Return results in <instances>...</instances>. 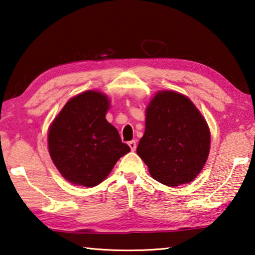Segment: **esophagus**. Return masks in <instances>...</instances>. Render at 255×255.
I'll return each mask as SVG.
<instances>
[{
  "label": "esophagus",
  "mask_w": 255,
  "mask_h": 255,
  "mask_svg": "<svg viewBox=\"0 0 255 255\" xmlns=\"http://www.w3.org/2000/svg\"><path fill=\"white\" fill-rule=\"evenodd\" d=\"M128 145H129V147H130L131 150H135L136 149V141L135 140H130L128 143Z\"/></svg>",
  "instance_id": "34e87169"
}]
</instances>
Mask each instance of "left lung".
<instances>
[{"label": "left lung", "mask_w": 255, "mask_h": 255, "mask_svg": "<svg viewBox=\"0 0 255 255\" xmlns=\"http://www.w3.org/2000/svg\"><path fill=\"white\" fill-rule=\"evenodd\" d=\"M210 131L192 101L174 91H159L146 108L145 132L137 154L152 178L169 187L189 183L208 158Z\"/></svg>", "instance_id": "left-lung-1"}]
</instances>
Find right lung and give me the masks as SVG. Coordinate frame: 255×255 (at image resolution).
Segmentation results:
<instances>
[{"label": "right lung", "instance_id": "right-lung-1", "mask_svg": "<svg viewBox=\"0 0 255 255\" xmlns=\"http://www.w3.org/2000/svg\"><path fill=\"white\" fill-rule=\"evenodd\" d=\"M110 101L97 91L72 98L48 132V149L55 166L73 184L96 187L130 147L107 122Z\"/></svg>", "mask_w": 255, "mask_h": 255}]
</instances>
